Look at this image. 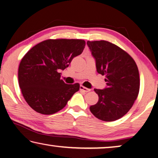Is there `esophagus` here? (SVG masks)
I'll list each match as a JSON object with an SVG mask.
<instances>
[{"mask_svg":"<svg viewBox=\"0 0 158 158\" xmlns=\"http://www.w3.org/2000/svg\"><path fill=\"white\" fill-rule=\"evenodd\" d=\"M80 89H81V91H83L84 92H89L90 91V89H88V88H85V87H84V86H83V85H80Z\"/></svg>","mask_w":158,"mask_h":158,"instance_id":"34e87169","label":"esophagus"}]
</instances>
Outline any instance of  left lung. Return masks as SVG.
<instances>
[{"label": "left lung", "mask_w": 158, "mask_h": 158, "mask_svg": "<svg viewBox=\"0 0 158 158\" xmlns=\"http://www.w3.org/2000/svg\"><path fill=\"white\" fill-rule=\"evenodd\" d=\"M98 73L106 75L107 87L94 89L97 104L89 107L93 115L103 121H114L127 113L138 97L140 76L138 66L127 52L110 42L88 41Z\"/></svg>", "instance_id": "1"}]
</instances>
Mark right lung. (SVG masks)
<instances>
[{"instance_id": "obj_1", "label": "right lung", "mask_w": 158, "mask_h": 158, "mask_svg": "<svg viewBox=\"0 0 158 158\" xmlns=\"http://www.w3.org/2000/svg\"><path fill=\"white\" fill-rule=\"evenodd\" d=\"M83 40H46L34 46L22 59L18 82L24 99L33 110L44 115L56 113L79 91V83L67 84L61 70L82 53Z\"/></svg>"}]
</instances>
